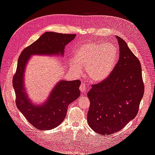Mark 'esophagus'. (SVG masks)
Returning a JSON list of instances; mask_svg holds the SVG:
<instances>
[{
  "instance_id": "34e87169",
  "label": "esophagus",
  "mask_w": 155,
  "mask_h": 155,
  "mask_svg": "<svg viewBox=\"0 0 155 155\" xmlns=\"http://www.w3.org/2000/svg\"><path fill=\"white\" fill-rule=\"evenodd\" d=\"M79 90H80V91L83 93V92H85L87 91V88H86V87H85V85L83 83H81L80 87H79Z\"/></svg>"
}]
</instances>
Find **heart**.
<instances>
[{
    "label": "heart",
    "instance_id": "heart-1",
    "mask_svg": "<svg viewBox=\"0 0 155 155\" xmlns=\"http://www.w3.org/2000/svg\"><path fill=\"white\" fill-rule=\"evenodd\" d=\"M118 58V51L110 43H88L76 50V62L72 61L74 71L80 73L85 68L89 79L94 83L104 81L112 72Z\"/></svg>",
    "mask_w": 155,
    "mask_h": 155
}]
</instances>
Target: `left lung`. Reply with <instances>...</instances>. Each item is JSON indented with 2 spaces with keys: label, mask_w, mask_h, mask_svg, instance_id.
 Segmentation results:
<instances>
[{
  "label": "left lung",
  "mask_w": 155,
  "mask_h": 155,
  "mask_svg": "<svg viewBox=\"0 0 155 155\" xmlns=\"http://www.w3.org/2000/svg\"><path fill=\"white\" fill-rule=\"evenodd\" d=\"M116 37L120 46L118 61L109 76L92 85L87 94L91 101L88 124L102 135L118 132L135 118L144 92L140 61L121 37Z\"/></svg>",
  "instance_id": "left-lung-1"
}]
</instances>
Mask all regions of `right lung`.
I'll return each mask as SVG.
<instances>
[{
  "label": "right lung",
  "instance_id": "1",
  "mask_svg": "<svg viewBox=\"0 0 155 155\" xmlns=\"http://www.w3.org/2000/svg\"><path fill=\"white\" fill-rule=\"evenodd\" d=\"M76 34L46 32L34 43L22 50L18 59L16 72L13 78L16 105L26 120L39 130H51L64 120L68 105L80 96L81 81H60L51 91L48 99L41 105L35 106L30 101L25 91L24 72L31 55H63L65 46Z\"/></svg>",
  "mask_w": 155,
  "mask_h": 155
}]
</instances>
